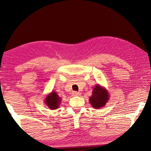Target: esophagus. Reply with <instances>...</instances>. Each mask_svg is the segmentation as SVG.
<instances>
[{
	"mask_svg": "<svg viewBox=\"0 0 151 151\" xmlns=\"http://www.w3.org/2000/svg\"><path fill=\"white\" fill-rule=\"evenodd\" d=\"M81 95V93L80 92H76V91H74L72 92V96H78Z\"/></svg>",
	"mask_w": 151,
	"mask_h": 151,
	"instance_id": "obj_1",
	"label": "esophagus"
}]
</instances>
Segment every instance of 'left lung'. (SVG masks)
<instances>
[{"mask_svg": "<svg viewBox=\"0 0 151 151\" xmlns=\"http://www.w3.org/2000/svg\"><path fill=\"white\" fill-rule=\"evenodd\" d=\"M109 99V94L108 90L98 84L93 88L92 95L89 98V101L93 108L99 109L105 106Z\"/></svg>", "mask_w": 151, "mask_h": 151, "instance_id": "obj_1", "label": "left lung"}]
</instances>
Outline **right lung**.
<instances>
[{
  "label": "right lung",
  "instance_id": "obj_1",
  "mask_svg": "<svg viewBox=\"0 0 151 151\" xmlns=\"http://www.w3.org/2000/svg\"><path fill=\"white\" fill-rule=\"evenodd\" d=\"M61 100V97H59V96L57 94L55 91L53 90L45 98L44 102L49 109H51V110H54V109L59 108Z\"/></svg>",
  "mask_w": 151,
  "mask_h": 151
}]
</instances>
